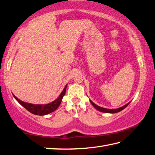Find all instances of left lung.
<instances>
[{"mask_svg":"<svg viewBox=\"0 0 155 155\" xmlns=\"http://www.w3.org/2000/svg\"><path fill=\"white\" fill-rule=\"evenodd\" d=\"M90 102L91 104L93 105V106L94 107H95V109H97L98 111H101V112H104V113H111V114H114V113H117V112H119L120 111L123 110L124 108H126L127 106H128L129 105V104L130 102H129L128 104H127L126 105L122 106V107H121L120 108H117V109H114V110H111V109H106V108H104V107H99V106L97 105L96 104H94V103L91 101L90 100Z\"/></svg>","mask_w":155,"mask_h":155,"instance_id":"obj_1","label":"left lung"}]
</instances>
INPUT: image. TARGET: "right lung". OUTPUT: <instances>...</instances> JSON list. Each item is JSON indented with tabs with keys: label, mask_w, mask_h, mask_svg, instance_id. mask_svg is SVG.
Masks as SVG:
<instances>
[{
	"label": "right lung",
	"mask_w": 155,
	"mask_h": 155,
	"mask_svg": "<svg viewBox=\"0 0 155 155\" xmlns=\"http://www.w3.org/2000/svg\"><path fill=\"white\" fill-rule=\"evenodd\" d=\"M66 87H67V84L65 86L64 89L62 91V92L60 93V95H59L58 97L55 101H54L51 103H50V104H45V105H35V104H29V103L23 102L22 101H21V100H19L18 98H17L13 94V95L15 97V99H16L17 101L23 106V107H25L27 111L31 112V113L33 114L38 115V116H44V115L49 114L51 113V112L54 111L58 107H59V105H60V104H61L63 97L65 95Z\"/></svg>",
	"instance_id": "1"
}]
</instances>
